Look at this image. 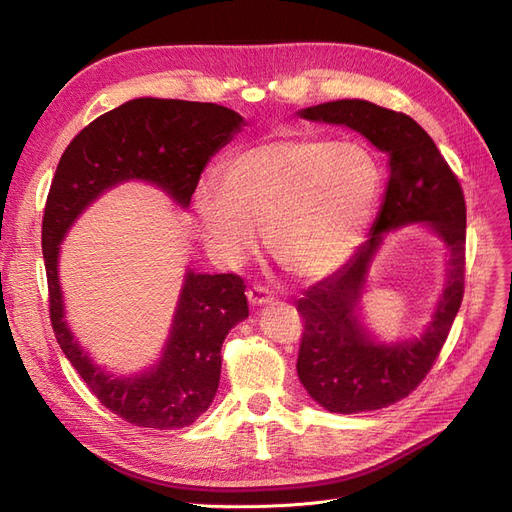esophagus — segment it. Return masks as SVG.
<instances>
[{
	"label": "esophagus",
	"mask_w": 512,
	"mask_h": 512,
	"mask_svg": "<svg viewBox=\"0 0 512 512\" xmlns=\"http://www.w3.org/2000/svg\"><path fill=\"white\" fill-rule=\"evenodd\" d=\"M247 294V301H250L252 307H262V305H269L271 303V292L265 286H254L245 292Z\"/></svg>",
	"instance_id": "34e87169"
}]
</instances>
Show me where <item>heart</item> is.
<instances>
[{"label": "heart", "instance_id": "heart-1", "mask_svg": "<svg viewBox=\"0 0 512 512\" xmlns=\"http://www.w3.org/2000/svg\"><path fill=\"white\" fill-rule=\"evenodd\" d=\"M384 173L363 143L280 136L245 147L220 166V185H198L194 205L211 250L239 262L267 230L273 258L297 280L342 269L374 222Z\"/></svg>", "mask_w": 512, "mask_h": 512}]
</instances>
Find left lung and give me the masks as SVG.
<instances>
[{
  "label": "left lung",
  "mask_w": 512,
  "mask_h": 512,
  "mask_svg": "<svg viewBox=\"0 0 512 512\" xmlns=\"http://www.w3.org/2000/svg\"><path fill=\"white\" fill-rule=\"evenodd\" d=\"M297 115L359 132L389 158V185L369 239L342 269L297 301L305 320L297 374L307 395L337 414L380 410L408 397L423 382L459 312L466 271V200L436 143L412 117L367 100L324 102ZM410 223L431 229L445 243V290L421 336L384 343L366 329L360 299L385 235Z\"/></svg>",
  "instance_id": "1"
}]
</instances>
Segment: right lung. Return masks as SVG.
<instances>
[{
  "label": "right lung",
  "mask_w": 512,
  "mask_h": 512,
  "mask_svg": "<svg viewBox=\"0 0 512 512\" xmlns=\"http://www.w3.org/2000/svg\"><path fill=\"white\" fill-rule=\"evenodd\" d=\"M243 126L239 113L220 104L136 98L91 121L57 164L42 220L53 331L89 391L132 425L181 429L211 406L224 339L250 314L243 280L235 273L185 271L158 363L136 374H113L91 359L70 331L59 284V245L87 207L128 181L156 185L179 209H188L200 173Z\"/></svg>",
  "instance_id": "right-lung-1"
}]
</instances>
